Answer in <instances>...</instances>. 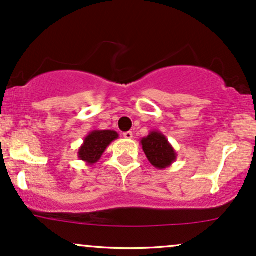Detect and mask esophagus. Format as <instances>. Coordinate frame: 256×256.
Masks as SVG:
<instances>
[{
	"instance_id": "1",
	"label": "esophagus",
	"mask_w": 256,
	"mask_h": 256,
	"mask_svg": "<svg viewBox=\"0 0 256 256\" xmlns=\"http://www.w3.org/2000/svg\"><path fill=\"white\" fill-rule=\"evenodd\" d=\"M123 138L127 140L133 139V133H132V132H126V133H123Z\"/></svg>"
}]
</instances>
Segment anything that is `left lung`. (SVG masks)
<instances>
[{
	"label": "left lung",
	"instance_id": "obj_1",
	"mask_svg": "<svg viewBox=\"0 0 256 256\" xmlns=\"http://www.w3.org/2000/svg\"><path fill=\"white\" fill-rule=\"evenodd\" d=\"M147 159L156 169L163 170L169 168L176 160L177 153L166 136L158 130L150 132L140 141Z\"/></svg>",
	"mask_w": 256,
	"mask_h": 256
}]
</instances>
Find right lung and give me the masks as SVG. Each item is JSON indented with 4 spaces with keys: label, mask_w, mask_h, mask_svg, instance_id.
<instances>
[{
    "label": "right lung",
    "mask_w": 256,
    "mask_h": 256,
    "mask_svg": "<svg viewBox=\"0 0 256 256\" xmlns=\"http://www.w3.org/2000/svg\"><path fill=\"white\" fill-rule=\"evenodd\" d=\"M116 139H118V134L115 130H92L80 146L78 157L87 165L96 164L108 146Z\"/></svg>",
    "instance_id": "obj_1"
}]
</instances>
